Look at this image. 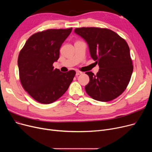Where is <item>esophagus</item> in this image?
Listing matches in <instances>:
<instances>
[{
    "instance_id": "34e87169",
    "label": "esophagus",
    "mask_w": 152,
    "mask_h": 152,
    "mask_svg": "<svg viewBox=\"0 0 152 152\" xmlns=\"http://www.w3.org/2000/svg\"><path fill=\"white\" fill-rule=\"evenodd\" d=\"M83 73L81 71H76V76H78V75H81V74H82Z\"/></svg>"
}]
</instances>
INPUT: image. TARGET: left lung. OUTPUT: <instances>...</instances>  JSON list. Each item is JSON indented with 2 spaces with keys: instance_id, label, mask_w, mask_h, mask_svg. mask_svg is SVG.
Returning <instances> with one entry per match:
<instances>
[{
  "instance_id": "1",
  "label": "left lung",
  "mask_w": 152,
  "mask_h": 152,
  "mask_svg": "<svg viewBox=\"0 0 152 152\" xmlns=\"http://www.w3.org/2000/svg\"><path fill=\"white\" fill-rule=\"evenodd\" d=\"M75 33L86 41L92 58L100 68L95 75L91 71L86 73L89 76L86 92L100 102L117 98L126 89L133 71L127 42L115 32L106 28H79Z\"/></svg>"
}]
</instances>
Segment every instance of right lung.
Instances as JSON below:
<instances>
[{
	"label": "right lung",
	"instance_id": "right-lung-1",
	"mask_svg": "<svg viewBox=\"0 0 152 152\" xmlns=\"http://www.w3.org/2000/svg\"><path fill=\"white\" fill-rule=\"evenodd\" d=\"M69 29H51L32 35L21 50L18 66L23 87L37 102L49 104L65 93L76 75L53 66L60 49L71 33Z\"/></svg>",
	"mask_w": 152,
	"mask_h": 152
}]
</instances>
